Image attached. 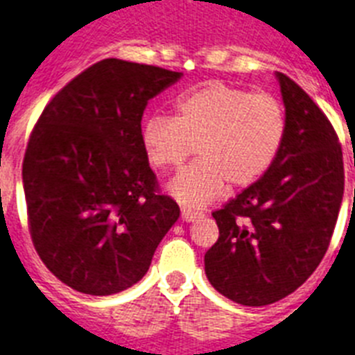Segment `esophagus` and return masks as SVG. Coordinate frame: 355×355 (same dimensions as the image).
I'll use <instances>...</instances> for the list:
<instances>
[{
    "mask_svg": "<svg viewBox=\"0 0 355 355\" xmlns=\"http://www.w3.org/2000/svg\"><path fill=\"white\" fill-rule=\"evenodd\" d=\"M200 217H202V213L200 211H193L189 207H184L182 209V220H186V223H193V220H197V218Z\"/></svg>",
    "mask_w": 355,
    "mask_h": 355,
    "instance_id": "34e87169",
    "label": "esophagus"
}]
</instances>
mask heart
I'll return each instance as SVG.
<instances>
[{
	"instance_id": "b5f03b06",
	"label": "heart",
	"mask_w": 355,
	"mask_h": 355,
	"mask_svg": "<svg viewBox=\"0 0 355 355\" xmlns=\"http://www.w3.org/2000/svg\"><path fill=\"white\" fill-rule=\"evenodd\" d=\"M288 132L286 109L277 96L207 82L180 94L175 116L155 114L142 123L140 140L153 168L178 169L197 151L169 191L191 207L206 206L226 189L248 187L277 160Z\"/></svg>"
}]
</instances>
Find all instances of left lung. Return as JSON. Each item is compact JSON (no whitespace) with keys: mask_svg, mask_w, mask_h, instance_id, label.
Here are the masks:
<instances>
[{"mask_svg":"<svg viewBox=\"0 0 355 355\" xmlns=\"http://www.w3.org/2000/svg\"><path fill=\"white\" fill-rule=\"evenodd\" d=\"M288 116L270 171L213 211L218 239L204 255L224 297L264 306L295 292L328 250L345 191L339 138L297 83L277 73Z\"/></svg>","mask_w":355,"mask_h":355,"instance_id":"1","label":"left lung"}]
</instances>
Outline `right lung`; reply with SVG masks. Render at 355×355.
<instances>
[{"mask_svg": "<svg viewBox=\"0 0 355 355\" xmlns=\"http://www.w3.org/2000/svg\"><path fill=\"white\" fill-rule=\"evenodd\" d=\"M182 73L107 58L45 105L23 158L28 230L63 284L112 295L148 273L180 217L142 149L144 109Z\"/></svg>", "mask_w": 355, "mask_h": 355, "instance_id": "add662e5", "label": "right lung"}]
</instances>
